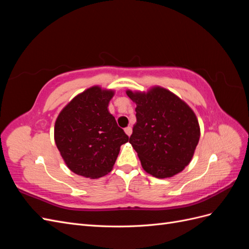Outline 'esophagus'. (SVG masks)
Segmentation results:
<instances>
[{
  "label": "esophagus",
  "instance_id": "obj_1",
  "mask_svg": "<svg viewBox=\"0 0 249 249\" xmlns=\"http://www.w3.org/2000/svg\"><path fill=\"white\" fill-rule=\"evenodd\" d=\"M124 132H125V134L127 135V136H131V134H132V127H131V126H127V127H125V129H124Z\"/></svg>",
  "mask_w": 249,
  "mask_h": 249
}]
</instances>
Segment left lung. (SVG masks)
<instances>
[{
    "mask_svg": "<svg viewBox=\"0 0 249 249\" xmlns=\"http://www.w3.org/2000/svg\"><path fill=\"white\" fill-rule=\"evenodd\" d=\"M126 95L136 104V124L130 143L142 168L150 176L166 178L178 175L192 160L200 127L194 111L182 99L161 86Z\"/></svg>",
    "mask_w": 249,
    "mask_h": 249,
    "instance_id": "1",
    "label": "left lung"
}]
</instances>
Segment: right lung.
Returning a JSON list of instances; mask_svg holds the SVG:
<instances>
[{
	"instance_id": "right-lung-1",
	"label": "right lung",
	"mask_w": 249,
	"mask_h": 249,
	"mask_svg": "<svg viewBox=\"0 0 249 249\" xmlns=\"http://www.w3.org/2000/svg\"><path fill=\"white\" fill-rule=\"evenodd\" d=\"M115 90L99 85L77 94L60 111L54 139L66 166L78 176L99 178L114 166L129 137L108 110Z\"/></svg>"
}]
</instances>
